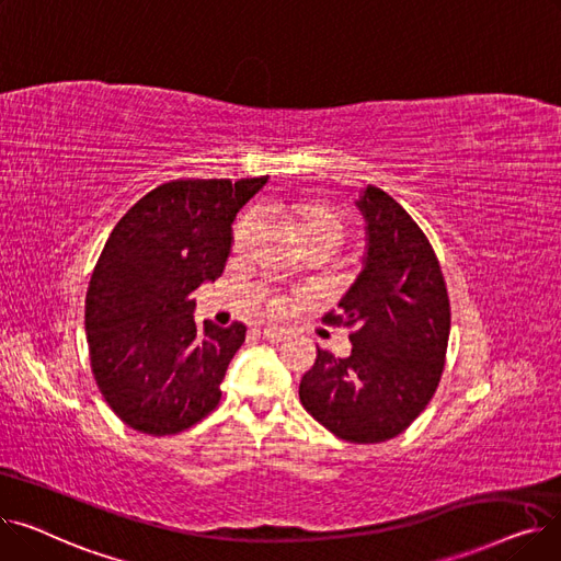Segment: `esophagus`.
<instances>
[{
    "mask_svg": "<svg viewBox=\"0 0 561 561\" xmlns=\"http://www.w3.org/2000/svg\"><path fill=\"white\" fill-rule=\"evenodd\" d=\"M261 334H263L265 341H271V343L286 341V330H282V328H263Z\"/></svg>",
    "mask_w": 561,
    "mask_h": 561,
    "instance_id": "34e87169",
    "label": "esophagus"
}]
</instances>
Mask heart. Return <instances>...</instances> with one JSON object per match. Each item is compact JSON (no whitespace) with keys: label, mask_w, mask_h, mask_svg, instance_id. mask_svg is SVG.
I'll use <instances>...</instances> for the list:
<instances>
[{"label":"heart","mask_w":561,"mask_h":561,"mask_svg":"<svg viewBox=\"0 0 561 561\" xmlns=\"http://www.w3.org/2000/svg\"><path fill=\"white\" fill-rule=\"evenodd\" d=\"M259 216L268 218V220H277V222L286 225L288 229L296 231L298 239L305 243L307 250L328 248L334 252L343 243L345 233H347L345 218L339 211H334L328 204L309 202V199L265 202L259 206ZM256 231H259L256 216L245 214L233 227V248L245 250L248 245H252V241L256 239ZM275 309H277V305H275Z\"/></svg>","instance_id":"b5f03b06"}]
</instances>
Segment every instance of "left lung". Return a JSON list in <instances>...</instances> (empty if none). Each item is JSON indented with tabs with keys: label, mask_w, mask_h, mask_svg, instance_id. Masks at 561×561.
<instances>
[{
	"label": "left lung",
	"mask_w": 561,
	"mask_h": 561,
	"mask_svg": "<svg viewBox=\"0 0 561 561\" xmlns=\"http://www.w3.org/2000/svg\"><path fill=\"white\" fill-rule=\"evenodd\" d=\"M366 256L328 325L352 328V352L320 350L300 381V402L350 444H381L404 432L430 404L446 366L450 300L423 229L381 188L357 202Z\"/></svg>",
	"instance_id": "8db88e82"
}]
</instances>
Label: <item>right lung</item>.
I'll list each match as a JSON object with an SVG mask.
<instances>
[{"label": "right lung", "mask_w": 561, "mask_h": 561, "mask_svg": "<svg viewBox=\"0 0 561 561\" xmlns=\"http://www.w3.org/2000/svg\"><path fill=\"white\" fill-rule=\"evenodd\" d=\"M265 182L174 180L113 227L88 284L85 334L98 389L131 430L176 434L218 407L245 325L197 328L191 293L222 275L231 222Z\"/></svg>", "instance_id": "1"}]
</instances>
